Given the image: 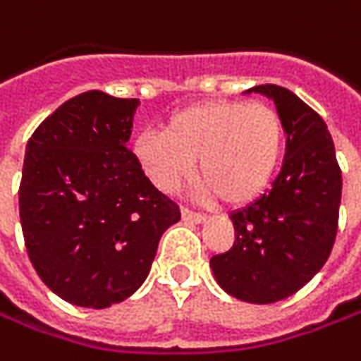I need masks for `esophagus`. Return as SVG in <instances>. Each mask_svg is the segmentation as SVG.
Listing matches in <instances>:
<instances>
[{
    "label": "esophagus",
    "instance_id": "obj_1",
    "mask_svg": "<svg viewBox=\"0 0 361 361\" xmlns=\"http://www.w3.org/2000/svg\"><path fill=\"white\" fill-rule=\"evenodd\" d=\"M180 215H183V219L189 221V224H201V221H205V215H203V213H197V211H192V209L189 207L180 209Z\"/></svg>",
    "mask_w": 361,
    "mask_h": 361
}]
</instances>
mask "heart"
Here are the masks:
<instances>
[{
  "label": "heart",
  "instance_id": "1",
  "mask_svg": "<svg viewBox=\"0 0 361 361\" xmlns=\"http://www.w3.org/2000/svg\"><path fill=\"white\" fill-rule=\"evenodd\" d=\"M286 150L280 114L266 103L203 101L174 111L162 132L144 130L132 156L156 189L176 192L199 160V195L243 205L262 195Z\"/></svg>",
  "mask_w": 361,
  "mask_h": 361
}]
</instances>
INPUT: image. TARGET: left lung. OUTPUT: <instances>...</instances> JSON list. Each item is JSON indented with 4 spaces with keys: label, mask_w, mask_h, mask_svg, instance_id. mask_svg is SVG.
<instances>
[{
    "label": "left lung",
    "mask_w": 361,
    "mask_h": 361,
    "mask_svg": "<svg viewBox=\"0 0 361 361\" xmlns=\"http://www.w3.org/2000/svg\"><path fill=\"white\" fill-rule=\"evenodd\" d=\"M250 93L274 101L286 132L282 169L252 205L231 213L233 245L211 258L227 295L270 305L295 295L327 262L337 233L341 169L323 118L279 85Z\"/></svg>",
    "instance_id": "left-lung-1"
}]
</instances>
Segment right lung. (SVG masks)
I'll return each mask as SVG.
<instances>
[{"label": "right lung", "instance_id": "obj_1", "mask_svg": "<svg viewBox=\"0 0 361 361\" xmlns=\"http://www.w3.org/2000/svg\"><path fill=\"white\" fill-rule=\"evenodd\" d=\"M137 99L87 91L27 140L20 221L27 258L71 305L105 309L142 286L180 209L154 187L126 142Z\"/></svg>", "mask_w": 361, "mask_h": 361}]
</instances>
